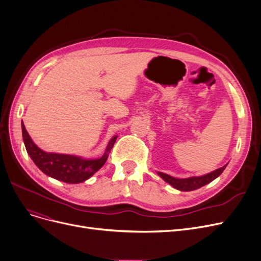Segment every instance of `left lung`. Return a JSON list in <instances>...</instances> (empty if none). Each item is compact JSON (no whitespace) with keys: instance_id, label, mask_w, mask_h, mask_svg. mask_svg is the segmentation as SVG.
Masks as SVG:
<instances>
[{"instance_id":"8db88e82","label":"left lung","mask_w":261,"mask_h":261,"mask_svg":"<svg viewBox=\"0 0 261 261\" xmlns=\"http://www.w3.org/2000/svg\"><path fill=\"white\" fill-rule=\"evenodd\" d=\"M228 164V163H227ZM227 164H225L224 166L215 169V171L202 175V176H193V177H189V178H175L173 176H169L167 174L158 172V175L160 176L165 182L171 185L173 188L179 190V191H194L197 190L203 186L208 185L211 181H213L215 178H218L223 172L224 169L227 166Z\"/></svg>"}]
</instances>
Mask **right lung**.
<instances>
[{"label": "right lung", "instance_id": "1", "mask_svg": "<svg viewBox=\"0 0 261 261\" xmlns=\"http://www.w3.org/2000/svg\"><path fill=\"white\" fill-rule=\"evenodd\" d=\"M21 128L27 151L33 162L43 174L66 184H81L98 172L107 162L117 139L115 135L110 140L105 153L100 158L85 159L73 154L43 151L31 139L23 121L21 122Z\"/></svg>", "mask_w": 261, "mask_h": 261}]
</instances>
